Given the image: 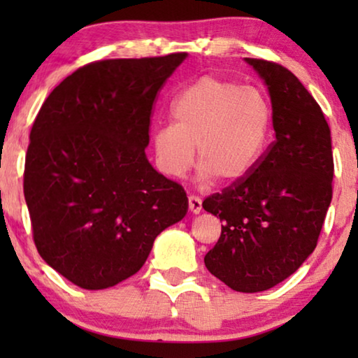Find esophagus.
Listing matches in <instances>:
<instances>
[{
  "instance_id": "obj_1",
  "label": "esophagus",
  "mask_w": 358,
  "mask_h": 358,
  "mask_svg": "<svg viewBox=\"0 0 358 358\" xmlns=\"http://www.w3.org/2000/svg\"><path fill=\"white\" fill-rule=\"evenodd\" d=\"M189 208L192 213H200L202 210V200L199 195H189Z\"/></svg>"
}]
</instances>
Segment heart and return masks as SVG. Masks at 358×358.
Masks as SVG:
<instances>
[{
  "label": "heart",
  "mask_w": 358,
  "mask_h": 358,
  "mask_svg": "<svg viewBox=\"0 0 358 358\" xmlns=\"http://www.w3.org/2000/svg\"><path fill=\"white\" fill-rule=\"evenodd\" d=\"M171 117L173 125L153 131L156 166L168 178L189 173L195 148L200 179L234 182L256 166L272 130V109L261 91L217 76L184 87Z\"/></svg>",
  "instance_id": "heart-1"
}]
</instances>
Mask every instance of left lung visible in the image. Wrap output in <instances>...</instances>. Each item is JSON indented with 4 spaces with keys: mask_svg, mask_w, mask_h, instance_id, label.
Listing matches in <instances>:
<instances>
[{
    "mask_svg": "<svg viewBox=\"0 0 358 358\" xmlns=\"http://www.w3.org/2000/svg\"><path fill=\"white\" fill-rule=\"evenodd\" d=\"M268 87L275 140L256 166L202 202L222 234L205 267L236 292L285 280L315 251L332 199L331 130L321 107L285 66L246 58Z\"/></svg>",
    "mask_w": 358,
    "mask_h": 358,
    "instance_id": "left-lung-1",
    "label": "left lung"
}]
</instances>
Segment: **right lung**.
Returning a JSON list of instances; mask_svg holds the SVG:
<instances>
[{"label": "right lung", "instance_id": "1", "mask_svg": "<svg viewBox=\"0 0 358 358\" xmlns=\"http://www.w3.org/2000/svg\"><path fill=\"white\" fill-rule=\"evenodd\" d=\"M187 53L91 62L34 120L24 197L41 257L86 290L136 273L155 238L187 213L182 185L148 163L153 106Z\"/></svg>", "mask_w": 358, "mask_h": 358}]
</instances>
